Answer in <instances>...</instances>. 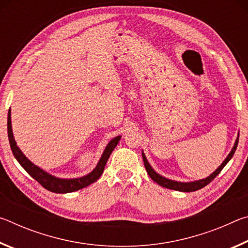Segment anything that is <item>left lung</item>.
Returning a JSON list of instances; mask_svg holds the SVG:
<instances>
[{"label": "left lung", "mask_w": 248, "mask_h": 248, "mask_svg": "<svg viewBox=\"0 0 248 248\" xmlns=\"http://www.w3.org/2000/svg\"><path fill=\"white\" fill-rule=\"evenodd\" d=\"M237 143H238V137H237L236 141H235V144L233 146L232 151H231L230 154L228 155V157H226L224 159V162L222 163V164L219 167H217L216 171H213V173L207 178L197 180V182H192V183H179V182H175V180H170V179H167L165 177H163V176L158 175L156 171H155L152 169V167H151V165L149 164V162L146 161V157H145V155L143 153H142V157H143L145 170H146V171H148L149 176L154 180L155 183H157L159 186H163V187L169 188V189H173V190H178V191H184V192H191V191L199 190V189H201V188H203L204 186H207L208 184L211 183L212 180L220 174V171L223 170V167L226 164H228V162L230 161L231 158H232V156L235 153V151H236Z\"/></svg>", "instance_id": "1"}]
</instances>
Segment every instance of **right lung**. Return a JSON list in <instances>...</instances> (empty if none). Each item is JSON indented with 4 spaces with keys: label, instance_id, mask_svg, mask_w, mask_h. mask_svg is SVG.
<instances>
[{
    "label": "right lung",
    "instance_id": "1",
    "mask_svg": "<svg viewBox=\"0 0 248 248\" xmlns=\"http://www.w3.org/2000/svg\"><path fill=\"white\" fill-rule=\"evenodd\" d=\"M7 133H8V141H10V145L12 149V152H13L15 158L17 159L18 163L22 165L23 169L27 171V173L31 176V177L37 180L41 186L49 191L56 192V194H66V192H72L75 190L82 189L84 187H87L89 185L93 184L96 182L100 176H102L103 171L105 170V165L108 161L109 156L114 149L118 144L120 140V136L116 137L109 142L108 145L105 149L104 153L100 157L97 166L95 167V170L90 173L89 175L84 176L81 178H74V179H61L57 178L54 176L46 173L38 166L33 165L32 163L29 161V159L25 156L22 151L18 149V146L16 145V142L13 137V131H12V124H11V109L8 110V116H7Z\"/></svg>",
    "mask_w": 248,
    "mask_h": 248
}]
</instances>
